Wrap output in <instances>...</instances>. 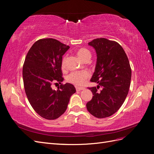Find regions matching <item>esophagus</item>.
Listing matches in <instances>:
<instances>
[{
  "label": "esophagus",
  "instance_id": "1",
  "mask_svg": "<svg viewBox=\"0 0 154 154\" xmlns=\"http://www.w3.org/2000/svg\"><path fill=\"white\" fill-rule=\"evenodd\" d=\"M85 88H83V87H76V91H82V90H84Z\"/></svg>",
  "mask_w": 154,
  "mask_h": 154
}]
</instances>
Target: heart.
Masks as SVG:
<instances>
[{
  "instance_id": "1",
  "label": "heart",
  "mask_w": 154,
  "mask_h": 154,
  "mask_svg": "<svg viewBox=\"0 0 154 154\" xmlns=\"http://www.w3.org/2000/svg\"><path fill=\"white\" fill-rule=\"evenodd\" d=\"M77 55L84 62L88 61L91 59V54L88 49L85 48L79 49L76 51ZM67 62V56H64L62 60L61 66L62 69H65L66 66ZM90 74L87 71H73L70 73L67 76L68 82H71L76 85H83L84 84L85 81L89 78Z\"/></svg>"
}]
</instances>
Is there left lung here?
<instances>
[{"label":"left lung","instance_id":"1","mask_svg":"<svg viewBox=\"0 0 154 154\" xmlns=\"http://www.w3.org/2000/svg\"><path fill=\"white\" fill-rule=\"evenodd\" d=\"M96 50L97 62L91 80L98 85L88 87L92 98L86 104L87 110L97 118L109 117L120 108L126 99L132 71L127 54L118 42L104 38L88 43ZM101 86L102 90L98 91Z\"/></svg>","mask_w":154,"mask_h":154}]
</instances>
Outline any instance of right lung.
Here are the masks:
<instances>
[{"mask_svg":"<svg viewBox=\"0 0 154 154\" xmlns=\"http://www.w3.org/2000/svg\"><path fill=\"white\" fill-rule=\"evenodd\" d=\"M69 46L54 38L35 42L27 53L22 76L27 99L36 112L46 119H56L66 112L76 88L71 83H61L62 56ZM60 83L57 91L51 85Z\"/></svg>","mask_w":154,"mask_h":154,"instance_id":"1","label":"right lung"}]
</instances>
